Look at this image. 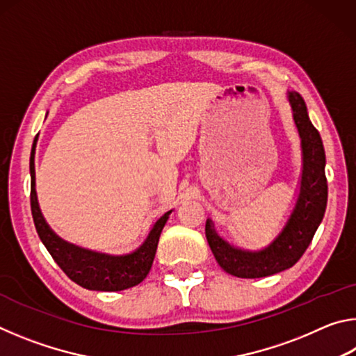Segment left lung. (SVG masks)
I'll use <instances>...</instances> for the list:
<instances>
[{
  "label": "left lung",
  "mask_w": 356,
  "mask_h": 356,
  "mask_svg": "<svg viewBox=\"0 0 356 356\" xmlns=\"http://www.w3.org/2000/svg\"><path fill=\"white\" fill-rule=\"evenodd\" d=\"M289 102L301 138L303 174L298 201L286 227L268 248L250 252L234 248L218 237L212 221L206 222V237L216 262L237 278H264L291 268L309 246L327 209L328 185L322 138L309 120L303 97L298 92H289Z\"/></svg>",
  "instance_id": "left-lung-1"
}]
</instances>
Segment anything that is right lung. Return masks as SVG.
I'll return each instance as SVG.
<instances>
[{
  "mask_svg": "<svg viewBox=\"0 0 356 356\" xmlns=\"http://www.w3.org/2000/svg\"><path fill=\"white\" fill-rule=\"evenodd\" d=\"M35 140L31 149V159H29V171H31V212L35 231H38L42 243L45 245L48 252L55 259V262L72 281L84 289H89V291L118 292L140 284L147 276L150 267H152L161 229L165 227L168 216H170L171 212H166L161 216L154 225L152 231L149 232L146 242L135 252L127 256H108L102 254V252L78 248L75 245L64 242L63 238H59L48 227L39 209L38 196H35L34 172Z\"/></svg>",
  "mask_w": 356,
  "mask_h": 356,
  "instance_id": "obj_1",
  "label": "right lung"
}]
</instances>
